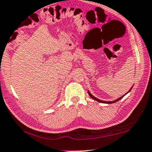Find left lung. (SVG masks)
Returning a JSON list of instances; mask_svg holds the SVG:
<instances>
[{
	"instance_id": "left-lung-1",
	"label": "left lung",
	"mask_w": 152,
	"mask_h": 152,
	"mask_svg": "<svg viewBox=\"0 0 152 152\" xmlns=\"http://www.w3.org/2000/svg\"><path fill=\"white\" fill-rule=\"evenodd\" d=\"M132 88H133V87H132ZM132 88H131L130 89V90H129V92H128L126 93V94H125L124 95H123L122 96H121V97H120V98L117 99L116 100H114V101H113V102H106V101H102V100H100V99H97V98H96V97H95V96H93V95H92V94H91V93L90 92V91H89V90H88V94L90 95V96L91 97V98L95 100V101H96V102H100V103H103V104H113V103H115V102H118L119 100H120L121 99H122L123 97H124V96H125V95H126V94H128V93H129V92H130V91L131 90V89H132Z\"/></svg>"
}]
</instances>
